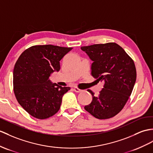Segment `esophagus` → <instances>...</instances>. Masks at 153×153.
I'll return each mask as SVG.
<instances>
[{
    "instance_id": "obj_1",
    "label": "esophagus",
    "mask_w": 153,
    "mask_h": 153,
    "mask_svg": "<svg viewBox=\"0 0 153 153\" xmlns=\"http://www.w3.org/2000/svg\"><path fill=\"white\" fill-rule=\"evenodd\" d=\"M74 91L76 92V93H80V92L82 91V89L78 88L76 87H74Z\"/></svg>"
}]
</instances>
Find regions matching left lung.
Here are the masks:
<instances>
[{
	"mask_svg": "<svg viewBox=\"0 0 153 153\" xmlns=\"http://www.w3.org/2000/svg\"><path fill=\"white\" fill-rule=\"evenodd\" d=\"M81 49L93 61L91 75L104 83L97 97L88 89L93 99L84 108L99 120L112 117L123 108L132 94L136 80L134 62L115 43L81 47Z\"/></svg>",
	"mask_w": 153,
	"mask_h": 153,
	"instance_id": "8db88e82",
	"label": "left lung"
}]
</instances>
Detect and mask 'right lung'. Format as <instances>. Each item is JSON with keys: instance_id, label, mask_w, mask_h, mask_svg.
Returning <instances> with one entry per match:
<instances>
[{"instance_id": "obj_1", "label": "right lung", "mask_w": 153, "mask_h": 153, "mask_svg": "<svg viewBox=\"0 0 153 153\" xmlns=\"http://www.w3.org/2000/svg\"><path fill=\"white\" fill-rule=\"evenodd\" d=\"M71 47L34 45L21 54L14 66L13 91L19 105L33 117L44 120L56 114L62 97L70 90L49 80L60 69L59 61Z\"/></svg>"}]
</instances>
